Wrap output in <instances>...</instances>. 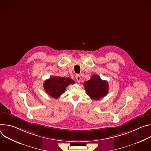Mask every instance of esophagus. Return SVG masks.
Listing matches in <instances>:
<instances>
[{"label": "esophagus", "instance_id": "34e87169", "mask_svg": "<svg viewBox=\"0 0 151 151\" xmlns=\"http://www.w3.org/2000/svg\"><path fill=\"white\" fill-rule=\"evenodd\" d=\"M76 81H77L78 82H81V76H80V75H77L76 76Z\"/></svg>", "mask_w": 151, "mask_h": 151}]
</instances>
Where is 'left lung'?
<instances>
[{
  "instance_id": "obj_1",
  "label": "left lung",
  "mask_w": 151,
  "mask_h": 151,
  "mask_svg": "<svg viewBox=\"0 0 151 151\" xmlns=\"http://www.w3.org/2000/svg\"><path fill=\"white\" fill-rule=\"evenodd\" d=\"M86 93L93 100H100L105 97L109 91L107 81L102 80L97 75H93L91 79L85 82Z\"/></svg>"
}]
</instances>
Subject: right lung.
Wrapping results in <instances>:
<instances>
[{"mask_svg":"<svg viewBox=\"0 0 151 151\" xmlns=\"http://www.w3.org/2000/svg\"><path fill=\"white\" fill-rule=\"evenodd\" d=\"M73 80L70 78L61 76H51L45 81L44 88L47 93L53 98L57 99L66 90V88L70 84H73Z\"/></svg>","mask_w":151,"mask_h":151,"instance_id":"1","label":"right lung"}]
</instances>
